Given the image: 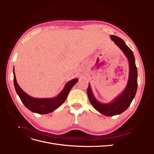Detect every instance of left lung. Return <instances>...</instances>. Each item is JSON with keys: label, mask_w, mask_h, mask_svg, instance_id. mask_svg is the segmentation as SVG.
Instances as JSON below:
<instances>
[{"label": "left lung", "mask_w": 154, "mask_h": 154, "mask_svg": "<svg viewBox=\"0 0 154 154\" xmlns=\"http://www.w3.org/2000/svg\"><path fill=\"white\" fill-rule=\"evenodd\" d=\"M110 38L127 58L129 65V74L127 84L125 90L110 103H103L97 101L93 94L90 83H88L87 88L88 100L97 111L106 116L120 114L127 110L136 96L137 89V70L133 52L119 37L110 35Z\"/></svg>", "instance_id": "left-lung-1"}]
</instances>
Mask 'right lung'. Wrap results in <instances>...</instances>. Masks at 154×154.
<instances>
[{
    "mask_svg": "<svg viewBox=\"0 0 154 154\" xmlns=\"http://www.w3.org/2000/svg\"><path fill=\"white\" fill-rule=\"evenodd\" d=\"M13 76V82L15 91L23 104L25 105L27 109H28L32 112L39 114L51 113L61 106L65 100H66L70 90L78 81V78H74L66 83L63 90L57 96L51 97V98H35V97H31L26 94L18 85L17 82L14 69Z\"/></svg>",
    "mask_w": 154,
    "mask_h": 154,
    "instance_id": "obj_1",
    "label": "right lung"
}]
</instances>
